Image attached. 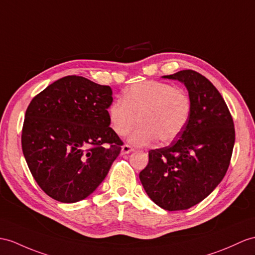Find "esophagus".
Returning <instances> with one entry per match:
<instances>
[{
	"mask_svg": "<svg viewBox=\"0 0 255 255\" xmlns=\"http://www.w3.org/2000/svg\"><path fill=\"white\" fill-rule=\"evenodd\" d=\"M134 150V148L133 147H131L129 145H128V144H126V145H123L122 146V153L123 154H126V153H128V152H131V151H133Z\"/></svg>",
	"mask_w": 255,
	"mask_h": 255,
	"instance_id": "34e87169",
	"label": "esophagus"
}]
</instances>
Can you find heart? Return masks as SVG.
<instances>
[{
  "mask_svg": "<svg viewBox=\"0 0 255 255\" xmlns=\"http://www.w3.org/2000/svg\"><path fill=\"white\" fill-rule=\"evenodd\" d=\"M191 110V98L185 89L145 81L124 91L122 101L110 104L108 119L119 136L127 135L138 119L140 126L128 135V141L135 146H147L157 138L170 142L178 137L187 127Z\"/></svg>",
  "mask_w": 255,
  "mask_h": 255,
  "instance_id": "obj_1",
  "label": "heart"
}]
</instances>
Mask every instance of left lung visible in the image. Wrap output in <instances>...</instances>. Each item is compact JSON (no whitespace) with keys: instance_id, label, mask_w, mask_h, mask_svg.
<instances>
[{"instance_id":"1","label":"left lung","mask_w":255,"mask_h":255,"mask_svg":"<svg viewBox=\"0 0 255 255\" xmlns=\"http://www.w3.org/2000/svg\"><path fill=\"white\" fill-rule=\"evenodd\" d=\"M164 78L183 82L191 98L190 119L169 146L149 151L139 179L164 210L181 211L202 201L225 176L235 144L233 117L220 92L202 74L182 70Z\"/></svg>"}]
</instances>
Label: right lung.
<instances>
[{"label": "right lung", "mask_w": 255, "mask_h": 255, "mask_svg": "<svg viewBox=\"0 0 255 255\" xmlns=\"http://www.w3.org/2000/svg\"><path fill=\"white\" fill-rule=\"evenodd\" d=\"M113 90L67 76L32 98L21 131L24 159L35 182L53 199L73 203L101 184L123 141L109 127Z\"/></svg>", "instance_id": "obj_1"}]
</instances>
